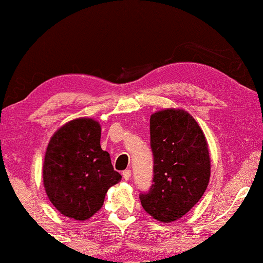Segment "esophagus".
Instances as JSON below:
<instances>
[{"instance_id": "34e87169", "label": "esophagus", "mask_w": 263, "mask_h": 263, "mask_svg": "<svg viewBox=\"0 0 263 263\" xmlns=\"http://www.w3.org/2000/svg\"><path fill=\"white\" fill-rule=\"evenodd\" d=\"M122 176H123V178L125 179V181H129V179H130V176H132V171L130 170H124L123 174H122Z\"/></svg>"}]
</instances>
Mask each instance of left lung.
<instances>
[{"label":"left lung","instance_id":"left-lung-1","mask_svg":"<svg viewBox=\"0 0 263 263\" xmlns=\"http://www.w3.org/2000/svg\"><path fill=\"white\" fill-rule=\"evenodd\" d=\"M153 184L140 200L147 213L171 222L192 210L206 192L211 158L206 136L192 115L165 109L149 120Z\"/></svg>","mask_w":263,"mask_h":263}]
</instances>
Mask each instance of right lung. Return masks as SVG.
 Wrapping results in <instances>:
<instances>
[{"instance_id":"1","label":"right lung","mask_w":263,"mask_h":263,"mask_svg":"<svg viewBox=\"0 0 263 263\" xmlns=\"http://www.w3.org/2000/svg\"><path fill=\"white\" fill-rule=\"evenodd\" d=\"M98 121L81 117L62 125L50 139L43 164V183L61 214L84 221L104 203L110 186L122 176L100 147Z\"/></svg>"}]
</instances>
